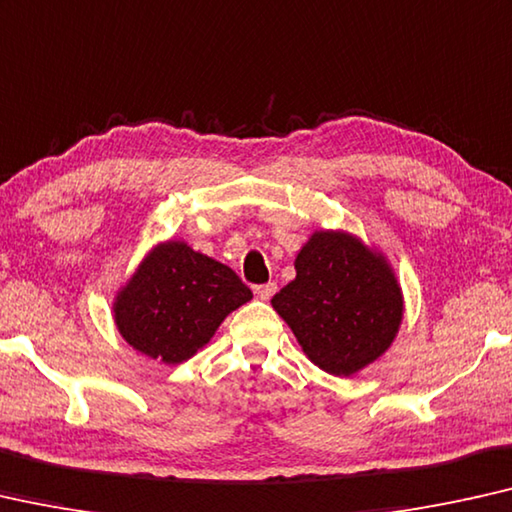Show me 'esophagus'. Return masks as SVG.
<instances>
[{
	"label": "esophagus",
	"mask_w": 512,
	"mask_h": 512,
	"mask_svg": "<svg viewBox=\"0 0 512 512\" xmlns=\"http://www.w3.org/2000/svg\"><path fill=\"white\" fill-rule=\"evenodd\" d=\"M276 289H278L276 282H266V285H257L255 287V296H257V299H262V301H269L271 296L276 294Z\"/></svg>",
	"instance_id": "obj_1"
}]
</instances>
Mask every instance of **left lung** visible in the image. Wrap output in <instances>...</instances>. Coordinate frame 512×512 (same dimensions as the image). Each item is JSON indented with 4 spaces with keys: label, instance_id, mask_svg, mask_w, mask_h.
Segmentation results:
<instances>
[{
    "label": "left lung",
    "instance_id": "8db88e82",
    "mask_svg": "<svg viewBox=\"0 0 512 512\" xmlns=\"http://www.w3.org/2000/svg\"><path fill=\"white\" fill-rule=\"evenodd\" d=\"M294 266L296 278L271 303L312 363L349 377L386 352L402 294L381 255L349 234L315 232Z\"/></svg>",
    "mask_w": 512,
    "mask_h": 512
}]
</instances>
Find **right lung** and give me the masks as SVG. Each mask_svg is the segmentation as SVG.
Returning a JSON list of instances; mask_svg holds the SVG:
<instances>
[{
	"mask_svg": "<svg viewBox=\"0 0 512 512\" xmlns=\"http://www.w3.org/2000/svg\"><path fill=\"white\" fill-rule=\"evenodd\" d=\"M250 299V287L230 266L167 241L121 289L114 319L133 349L174 365L207 345L220 322Z\"/></svg>",
	"mask_w": 512,
	"mask_h": 512,
	"instance_id": "obj_1",
	"label": "right lung"
}]
</instances>
